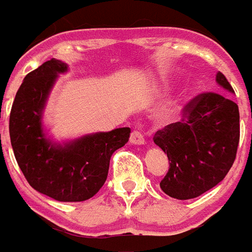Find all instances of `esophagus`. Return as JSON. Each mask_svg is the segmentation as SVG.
<instances>
[{
  "label": "esophagus",
  "mask_w": 252,
  "mask_h": 252,
  "mask_svg": "<svg viewBox=\"0 0 252 252\" xmlns=\"http://www.w3.org/2000/svg\"><path fill=\"white\" fill-rule=\"evenodd\" d=\"M129 141H131V144H135V145H141L145 143L144 136L141 135L139 131L132 132L131 137H129Z\"/></svg>",
  "instance_id": "34e87169"
}]
</instances>
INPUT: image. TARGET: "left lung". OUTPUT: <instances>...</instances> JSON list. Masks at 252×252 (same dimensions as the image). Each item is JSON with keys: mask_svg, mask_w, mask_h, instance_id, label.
<instances>
[{"mask_svg": "<svg viewBox=\"0 0 252 252\" xmlns=\"http://www.w3.org/2000/svg\"><path fill=\"white\" fill-rule=\"evenodd\" d=\"M216 83L234 93L224 77ZM167 152L169 169L160 182L168 196L187 200L200 196L224 179L239 144V108L220 93H202L188 102L183 119L164 126L154 137Z\"/></svg>", "mask_w": 252, "mask_h": 252, "instance_id": "left-lung-1", "label": "left lung"}]
</instances>
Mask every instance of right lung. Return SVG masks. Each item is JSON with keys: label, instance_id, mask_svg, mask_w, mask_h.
<instances>
[{"label": "right lung", "instance_id": "obj_1", "mask_svg": "<svg viewBox=\"0 0 252 252\" xmlns=\"http://www.w3.org/2000/svg\"><path fill=\"white\" fill-rule=\"evenodd\" d=\"M68 64L52 59L28 73L13 101L9 133L13 152L28 183L59 202H84L104 186L112 154L126 144L128 126L53 140L44 126V111L59 74Z\"/></svg>", "mask_w": 252, "mask_h": 252}]
</instances>
